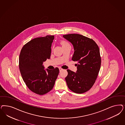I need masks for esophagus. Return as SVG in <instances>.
Returning <instances> with one entry per match:
<instances>
[{"mask_svg":"<svg viewBox=\"0 0 125 125\" xmlns=\"http://www.w3.org/2000/svg\"><path fill=\"white\" fill-rule=\"evenodd\" d=\"M59 71H60V72H61V71H62V70H63V69H62L61 68H59Z\"/></svg>","mask_w":125,"mask_h":125,"instance_id":"obj_1","label":"esophagus"}]
</instances>
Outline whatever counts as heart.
<instances>
[{"label":"heart","mask_w":125,"mask_h":125,"mask_svg":"<svg viewBox=\"0 0 125 125\" xmlns=\"http://www.w3.org/2000/svg\"><path fill=\"white\" fill-rule=\"evenodd\" d=\"M60 44H61V45L62 46V47L64 46L65 45L69 44L68 43H67V42H66V41H63V40H61L60 41Z\"/></svg>","instance_id":"1"}]
</instances>
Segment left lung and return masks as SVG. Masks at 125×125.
Returning a JSON list of instances; mask_svg holds the SVG:
<instances>
[{
	"mask_svg": "<svg viewBox=\"0 0 125 125\" xmlns=\"http://www.w3.org/2000/svg\"><path fill=\"white\" fill-rule=\"evenodd\" d=\"M63 37L73 44L74 52L72 60L78 62L76 72L67 70L65 81L73 92L85 93L92 87L100 70L99 49L94 40L81 34H69Z\"/></svg>",
	"mask_w": 125,
	"mask_h": 125,
	"instance_id": "1",
	"label": "left lung"
}]
</instances>
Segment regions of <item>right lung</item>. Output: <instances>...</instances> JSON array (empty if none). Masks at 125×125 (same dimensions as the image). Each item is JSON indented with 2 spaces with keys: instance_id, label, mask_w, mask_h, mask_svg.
Returning <instances> with one entry per match:
<instances>
[{
  "instance_id": "1",
  "label": "right lung",
  "mask_w": 125,
  "mask_h": 125,
  "mask_svg": "<svg viewBox=\"0 0 125 125\" xmlns=\"http://www.w3.org/2000/svg\"><path fill=\"white\" fill-rule=\"evenodd\" d=\"M53 35L33 39L25 44L19 55V69L23 80L32 92L44 95L52 90L59 70L44 69L43 62L50 59Z\"/></svg>"
}]
</instances>
